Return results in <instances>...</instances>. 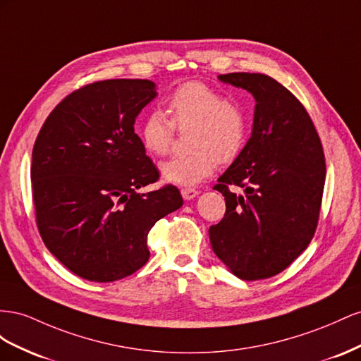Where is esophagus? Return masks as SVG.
<instances>
[{"label": "esophagus", "instance_id": "1", "mask_svg": "<svg viewBox=\"0 0 361 361\" xmlns=\"http://www.w3.org/2000/svg\"><path fill=\"white\" fill-rule=\"evenodd\" d=\"M198 190H195V189H190V188H184V189H181V197L186 200V201H190V200H193L195 197H198Z\"/></svg>", "mask_w": 361, "mask_h": 361}]
</instances>
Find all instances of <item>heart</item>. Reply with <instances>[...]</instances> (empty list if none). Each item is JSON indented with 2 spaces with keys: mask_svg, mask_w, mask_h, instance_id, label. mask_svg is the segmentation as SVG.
I'll use <instances>...</instances> for the list:
<instances>
[{
  "mask_svg": "<svg viewBox=\"0 0 361 361\" xmlns=\"http://www.w3.org/2000/svg\"><path fill=\"white\" fill-rule=\"evenodd\" d=\"M169 119L154 110L142 119L139 137L151 156H164L171 149L173 128L193 130L186 157H173L160 164L163 181L175 186H195L210 177L218 159L230 161L245 140L243 113L221 94L198 81L180 86L168 101Z\"/></svg>",
  "mask_w": 361,
  "mask_h": 361,
  "instance_id": "obj_1",
  "label": "heart"
}]
</instances>
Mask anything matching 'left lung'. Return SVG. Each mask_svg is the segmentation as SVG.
I'll return each instance as SVG.
<instances>
[{"label": "left lung", "mask_w": 361, "mask_h": 361, "mask_svg": "<svg viewBox=\"0 0 361 361\" xmlns=\"http://www.w3.org/2000/svg\"><path fill=\"white\" fill-rule=\"evenodd\" d=\"M219 81L254 97L251 137L214 190L224 219L209 230L213 252L240 280L284 271L313 239L325 184L321 140L304 106L274 78L233 72ZM228 185L244 188L235 195Z\"/></svg>", "instance_id": "1"}]
</instances>
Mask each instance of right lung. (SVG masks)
<instances>
[{
	"mask_svg": "<svg viewBox=\"0 0 361 361\" xmlns=\"http://www.w3.org/2000/svg\"><path fill=\"white\" fill-rule=\"evenodd\" d=\"M157 97L149 80L97 81L51 111L33 148L37 228L49 252L89 281L135 274L149 259L152 225L183 205L180 190L159 180L135 122Z\"/></svg>",
	"mask_w": 361,
	"mask_h": 361,
	"instance_id": "right-lung-1",
	"label": "right lung"
}]
</instances>
